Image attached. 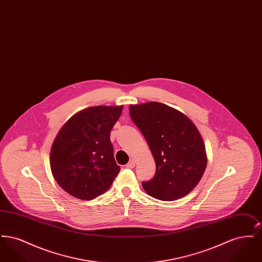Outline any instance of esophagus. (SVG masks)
<instances>
[{
    "label": "esophagus",
    "instance_id": "esophagus-1",
    "mask_svg": "<svg viewBox=\"0 0 262 262\" xmlns=\"http://www.w3.org/2000/svg\"><path fill=\"white\" fill-rule=\"evenodd\" d=\"M135 166H136V162H135V160H134V159L129 160V162L127 163V164L125 165V167H126V168H128V169H133Z\"/></svg>",
    "mask_w": 262,
    "mask_h": 262
}]
</instances>
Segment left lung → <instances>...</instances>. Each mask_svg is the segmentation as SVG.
I'll use <instances>...</instances> for the list:
<instances>
[{"mask_svg": "<svg viewBox=\"0 0 262 262\" xmlns=\"http://www.w3.org/2000/svg\"><path fill=\"white\" fill-rule=\"evenodd\" d=\"M129 116L146 139L156 173L142 187L150 196L172 201L188 194L200 183L207 165L203 139L194 124L159 102L129 106Z\"/></svg>", "mask_w": 262, "mask_h": 262, "instance_id": "8db88e82", "label": "left lung"}]
</instances>
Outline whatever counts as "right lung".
<instances>
[{"label":"right lung","instance_id":"1","mask_svg":"<svg viewBox=\"0 0 262 262\" xmlns=\"http://www.w3.org/2000/svg\"><path fill=\"white\" fill-rule=\"evenodd\" d=\"M123 106H94L74 115L59 130L50 152L53 177L76 199L94 200L109 189L121 168L110 133Z\"/></svg>","mask_w":262,"mask_h":262}]
</instances>
